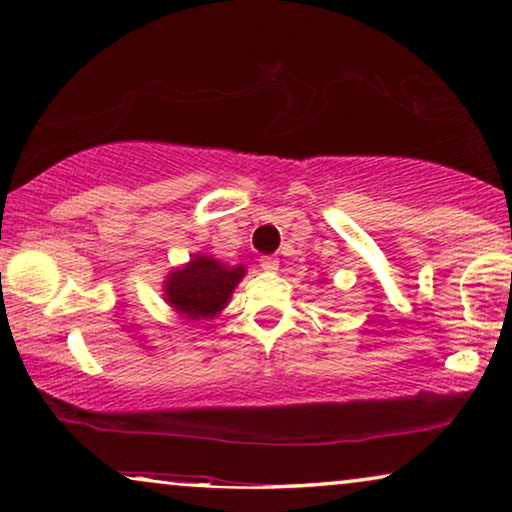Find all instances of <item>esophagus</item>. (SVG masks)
<instances>
[{
	"label": "esophagus",
	"mask_w": 512,
	"mask_h": 512,
	"mask_svg": "<svg viewBox=\"0 0 512 512\" xmlns=\"http://www.w3.org/2000/svg\"><path fill=\"white\" fill-rule=\"evenodd\" d=\"M261 268L265 272H275L279 268V261H277V258H272V256H263L261 258Z\"/></svg>",
	"instance_id": "esophagus-1"
}]
</instances>
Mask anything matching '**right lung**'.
I'll return each mask as SVG.
<instances>
[{
    "label": "right lung",
    "instance_id": "obj_1",
    "mask_svg": "<svg viewBox=\"0 0 512 512\" xmlns=\"http://www.w3.org/2000/svg\"><path fill=\"white\" fill-rule=\"evenodd\" d=\"M244 275V265H228L212 254L198 251L191 261L167 272L163 298L179 317L205 324L223 312Z\"/></svg>",
    "mask_w": 512,
    "mask_h": 512
}]
</instances>
